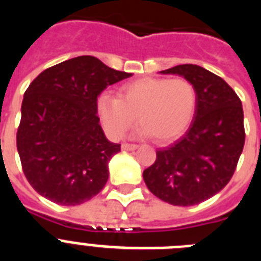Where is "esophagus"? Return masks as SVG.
I'll return each instance as SVG.
<instances>
[{
	"label": "esophagus",
	"instance_id": "esophagus-1",
	"mask_svg": "<svg viewBox=\"0 0 261 261\" xmlns=\"http://www.w3.org/2000/svg\"><path fill=\"white\" fill-rule=\"evenodd\" d=\"M137 147H138L137 145H135V144H123L121 145V149H123V150H126V151L136 150Z\"/></svg>",
	"mask_w": 261,
	"mask_h": 261
}]
</instances>
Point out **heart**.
Segmentation results:
<instances>
[{
  "label": "heart",
  "instance_id": "obj_1",
  "mask_svg": "<svg viewBox=\"0 0 261 261\" xmlns=\"http://www.w3.org/2000/svg\"><path fill=\"white\" fill-rule=\"evenodd\" d=\"M196 103L195 86L186 78L144 77L124 84L119 96L103 93L96 110L111 137H123L138 115V135L154 136L155 141L166 144L186 132L195 116Z\"/></svg>",
  "mask_w": 261,
  "mask_h": 261
}]
</instances>
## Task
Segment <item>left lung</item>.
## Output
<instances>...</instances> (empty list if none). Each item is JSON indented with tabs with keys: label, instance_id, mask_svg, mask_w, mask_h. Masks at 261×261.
I'll list each match as a JSON object with an SVG mask.
<instances>
[{
	"label": "left lung",
	"instance_id": "1",
	"mask_svg": "<svg viewBox=\"0 0 261 261\" xmlns=\"http://www.w3.org/2000/svg\"><path fill=\"white\" fill-rule=\"evenodd\" d=\"M192 82L197 94L195 116L177 141L156 150L142 176L153 195L176 206L213 197L229 183L244 146L241 99L221 77L193 64L161 71Z\"/></svg>",
	"mask_w": 261,
	"mask_h": 261
}]
</instances>
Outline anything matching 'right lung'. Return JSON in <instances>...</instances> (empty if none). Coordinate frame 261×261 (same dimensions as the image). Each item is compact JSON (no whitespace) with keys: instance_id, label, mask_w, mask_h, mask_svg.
Wrapping results in <instances>:
<instances>
[{"instance_id":"obj_1","label":"right lung","mask_w":261,"mask_h":261,"mask_svg":"<svg viewBox=\"0 0 261 261\" xmlns=\"http://www.w3.org/2000/svg\"><path fill=\"white\" fill-rule=\"evenodd\" d=\"M132 75L96 57L50 66L23 96L17 149L23 172L45 199L66 206L93 199L108 180V162L120 151L99 124L96 102L107 86Z\"/></svg>"}]
</instances>
